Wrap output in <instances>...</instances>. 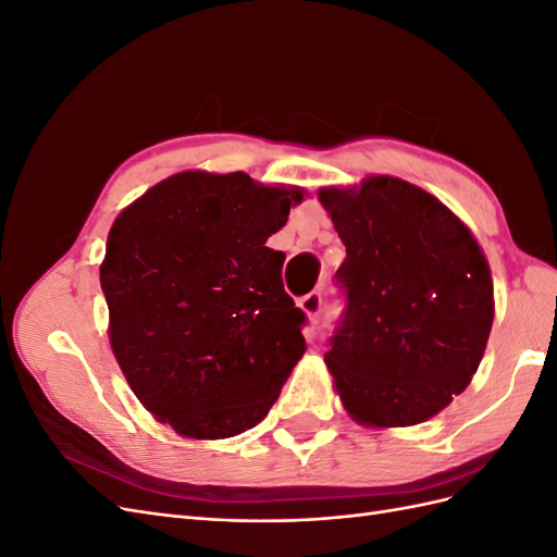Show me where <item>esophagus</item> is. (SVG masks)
<instances>
[{
  "mask_svg": "<svg viewBox=\"0 0 557 557\" xmlns=\"http://www.w3.org/2000/svg\"><path fill=\"white\" fill-rule=\"evenodd\" d=\"M297 307L309 315V320H315L320 315V307H323V297H320V293H309L305 297H299Z\"/></svg>",
  "mask_w": 557,
  "mask_h": 557,
  "instance_id": "34e87169",
  "label": "esophagus"
}]
</instances>
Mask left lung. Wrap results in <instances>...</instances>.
Wrapping results in <instances>:
<instances>
[{"instance_id":"8db88e82","label":"left lung","mask_w":557,"mask_h":557,"mask_svg":"<svg viewBox=\"0 0 557 557\" xmlns=\"http://www.w3.org/2000/svg\"><path fill=\"white\" fill-rule=\"evenodd\" d=\"M346 246L348 295L325 364L364 428H409L446 409L476 374L495 318L493 276L471 230L397 176L320 188Z\"/></svg>"}]
</instances>
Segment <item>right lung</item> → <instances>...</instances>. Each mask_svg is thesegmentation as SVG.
<instances>
[{"instance_id": "1", "label": "right lung", "mask_w": 557, "mask_h": 557, "mask_svg": "<svg viewBox=\"0 0 557 557\" xmlns=\"http://www.w3.org/2000/svg\"><path fill=\"white\" fill-rule=\"evenodd\" d=\"M244 172H178L111 225L99 281L132 393L188 440L256 428L307 350L267 239L305 199Z\"/></svg>"}]
</instances>
